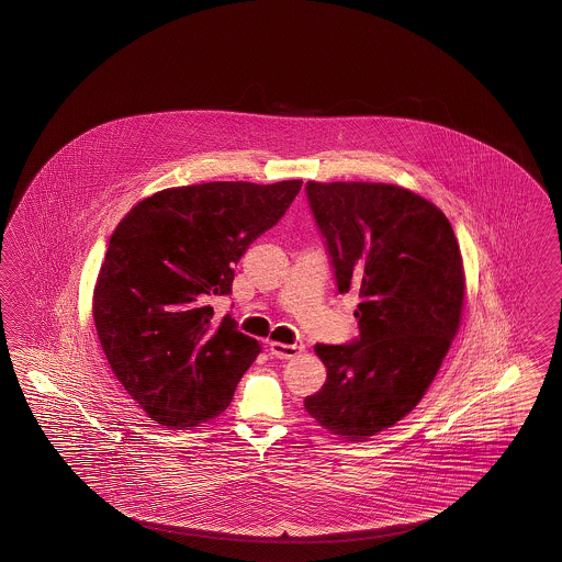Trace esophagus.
I'll return each instance as SVG.
<instances>
[{
	"mask_svg": "<svg viewBox=\"0 0 562 562\" xmlns=\"http://www.w3.org/2000/svg\"><path fill=\"white\" fill-rule=\"evenodd\" d=\"M303 346L301 344H280V341H270V352L276 358H292L301 355Z\"/></svg>",
	"mask_w": 562,
	"mask_h": 562,
	"instance_id": "34e87169",
	"label": "esophagus"
}]
</instances>
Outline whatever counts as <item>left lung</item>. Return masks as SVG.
I'll use <instances>...</instances> for the list:
<instances>
[{
	"instance_id": "8db88e82",
	"label": "left lung",
	"mask_w": 562,
	"mask_h": 562,
	"mask_svg": "<svg viewBox=\"0 0 562 562\" xmlns=\"http://www.w3.org/2000/svg\"><path fill=\"white\" fill-rule=\"evenodd\" d=\"M338 292H357L358 334L317 344L324 387L305 397L319 425L358 441L423 400L460 327L463 266L437 205L385 183H306Z\"/></svg>"
}]
</instances>
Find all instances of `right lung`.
Returning <instances> with one entry per match:
<instances>
[{
	"instance_id": "1",
	"label": "right lung",
	"mask_w": 562,
	"mask_h": 562,
	"mask_svg": "<svg viewBox=\"0 0 562 562\" xmlns=\"http://www.w3.org/2000/svg\"><path fill=\"white\" fill-rule=\"evenodd\" d=\"M303 181H216L158 191L120 222L94 289V324L123 390L165 426L218 416L261 352L212 303Z\"/></svg>"
}]
</instances>
